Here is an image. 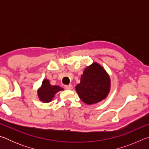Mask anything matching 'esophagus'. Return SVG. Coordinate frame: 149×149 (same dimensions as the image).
Segmentation results:
<instances>
[{
    "label": "esophagus",
    "mask_w": 149,
    "mask_h": 149,
    "mask_svg": "<svg viewBox=\"0 0 149 149\" xmlns=\"http://www.w3.org/2000/svg\"><path fill=\"white\" fill-rule=\"evenodd\" d=\"M64 88H65V89H68V90H71V89H72L73 86H72V85H64Z\"/></svg>",
    "instance_id": "esophagus-1"
}]
</instances>
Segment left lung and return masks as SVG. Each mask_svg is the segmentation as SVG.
<instances>
[{"label":"left lung","mask_w":149,"mask_h":149,"mask_svg":"<svg viewBox=\"0 0 149 149\" xmlns=\"http://www.w3.org/2000/svg\"><path fill=\"white\" fill-rule=\"evenodd\" d=\"M110 79L103 68L93 63L85 68L75 89L82 101L92 104L105 99L110 90Z\"/></svg>","instance_id":"left-lung-1"}]
</instances>
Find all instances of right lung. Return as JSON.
Instances as JSON below:
<instances>
[{
    "instance_id": "obj_1",
    "label": "right lung",
    "mask_w": 149,
    "mask_h": 149,
    "mask_svg": "<svg viewBox=\"0 0 149 149\" xmlns=\"http://www.w3.org/2000/svg\"><path fill=\"white\" fill-rule=\"evenodd\" d=\"M63 90L59 86H52L50 84L49 80L45 79L42 83V85L38 90V95L41 100L45 102L51 101L54 95L59 91Z\"/></svg>"
}]
</instances>
